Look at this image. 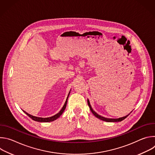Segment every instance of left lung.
I'll list each match as a JSON object with an SVG mask.
<instances>
[{
	"instance_id": "1",
	"label": "left lung",
	"mask_w": 155,
	"mask_h": 155,
	"mask_svg": "<svg viewBox=\"0 0 155 155\" xmlns=\"http://www.w3.org/2000/svg\"><path fill=\"white\" fill-rule=\"evenodd\" d=\"M87 104H88V106H89V107H90V110H91V112L93 114V115H94L96 117H97V118H99V119H100V120H103V121H107V122H118V121H121L122 120H124L126 117H127V116L131 113V112H130V113L129 114H128L127 115H126V116H125V117H122V118H118V119L107 118L103 117H102V116H101V115H99L97 113H96V112L94 111V110H93V108H92V107H91V105H90V103L89 100H87Z\"/></svg>"
}]
</instances>
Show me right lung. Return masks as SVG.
I'll return each mask as SVG.
<instances>
[{
    "instance_id": "right-lung-1",
    "label": "right lung",
    "mask_w": 155,
    "mask_h": 155,
    "mask_svg": "<svg viewBox=\"0 0 155 155\" xmlns=\"http://www.w3.org/2000/svg\"><path fill=\"white\" fill-rule=\"evenodd\" d=\"M69 94H70V93H69ZM69 95H68V97H67V99H66V101H65V104H64L63 107H62V109L60 110V112H59L58 114H57L56 115H54V116H53V117H49V118H40V117H37L32 116V115H31L28 114L27 112H25V111H24V112H25L28 117H29L32 120H34V121H38V122H50V121H54V120H56V119H58V118L62 115V114L63 113V112L64 111V110H65V107H66V105H67L68 99V97H69Z\"/></svg>"
}]
</instances>
